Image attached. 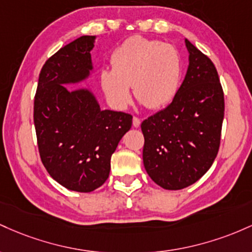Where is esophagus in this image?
Returning <instances> with one entry per match:
<instances>
[{"label": "esophagus", "mask_w": 252, "mask_h": 252, "mask_svg": "<svg viewBox=\"0 0 252 252\" xmlns=\"http://www.w3.org/2000/svg\"><path fill=\"white\" fill-rule=\"evenodd\" d=\"M140 124H141L140 119L137 118V117H134L133 118V127H135V128H137V127L140 126Z\"/></svg>", "instance_id": "obj_1"}]
</instances>
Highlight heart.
<instances>
[{
	"instance_id": "1",
	"label": "heart",
	"mask_w": 252,
	"mask_h": 252,
	"mask_svg": "<svg viewBox=\"0 0 252 252\" xmlns=\"http://www.w3.org/2000/svg\"><path fill=\"white\" fill-rule=\"evenodd\" d=\"M112 69L100 72V84L108 102L125 109L135 97L149 108L170 103L182 77V58L176 47L157 40L132 36L113 51Z\"/></svg>"
}]
</instances>
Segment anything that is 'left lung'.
<instances>
[{"label": "left lung", "mask_w": 252, "mask_h": 252, "mask_svg": "<svg viewBox=\"0 0 252 252\" xmlns=\"http://www.w3.org/2000/svg\"><path fill=\"white\" fill-rule=\"evenodd\" d=\"M188 69L163 111L141 123L143 162L151 180L168 190L193 185L216 159L224 120V93L214 64L185 39Z\"/></svg>", "instance_id": "left-lung-1"}]
</instances>
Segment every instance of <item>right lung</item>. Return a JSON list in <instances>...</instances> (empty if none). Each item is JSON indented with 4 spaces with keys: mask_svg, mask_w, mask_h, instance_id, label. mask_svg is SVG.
Returning a JSON list of instances; mask_svg holds the SVG:
<instances>
[{
    "mask_svg": "<svg viewBox=\"0 0 252 252\" xmlns=\"http://www.w3.org/2000/svg\"><path fill=\"white\" fill-rule=\"evenodd\" d=\"M96 35H83L46 61L34 98L39 154L59 185L80 193L101 187L111 171V157L129 131L132 115L101 109L87 87L69 90L94 72L92 50Z\"/></svg>",
    "mask_w": 252,
    "mask_h": 252,
    "instance_id": "1",
    "label": "right lung"
}]
</instances>
